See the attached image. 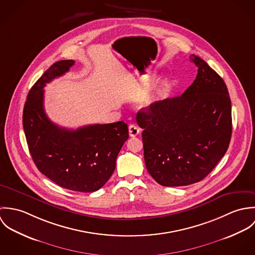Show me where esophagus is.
Instances as JSON below:
<instances>
[{
	"label": "esophagus",
	"instance_id": "1",
	"mask_svg": "<svg viewBox=\"0 0 255 255\" xmlns=\"http://www.w3.org/2000/svg\"><path fill=\"white\" fill-rule=\"evenodd\" d=\"M128 131H129V136L134 137V136H136V135L139 134L140 129H139V128H138L137 126H135V125H130V126L128 127Z\"/></svg>",
	"mask_w": 255,
	"mask_h": 255
}]
</instances>
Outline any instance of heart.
I'll return each mask as SVG.
<instances>
[{
	"mask_svg": "<svg viewBox=\"0 0 255 255\" xmlns=\"http://www.w3.org/2000/svg\"><path fill=\"white\" fill-rule=\"evenodd\" d=\"M152 102V97L151 98H149L147 101H146L145 103H144V105H150V103Z\"/></svg>",
	"mask_w": 255,
	"mask_h": 255,
	"instance_id": "heart-1",
	"label": "heart"
}]
</instances>
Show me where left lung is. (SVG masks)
<instances>
[{
  "mask_svg": "<svg viewBox=\"0 0 255 255\" xmlns=\"http://www.w3.org/2000/svg\"><path fill=\"white\" fill-rule=\"evenodd\" d=\"M198 68L182 96L141 109L146 168L164 186H182L203 180L225 155L232 136V106L223 78L201 58L191 55Z\"/></svg>",
  "mask_w": 255,
  "mask_h": 255,
  "instance_id": "8db88e82",
  "label": "left lung"
}]
</instances>
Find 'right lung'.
Segmentation results:
<instances>
[{
    "instance_id": "1",
    "label": "right lung",
    "mask_w": 255,
    "mask_h": 255,
    "mask_svg": "<svg viewBox=\"0 0 255 255\" xmlns=\"http://www.w3.org/2000/svg\"><path fill=\"white\" fill-rule=\"evenodd\" d=\"M73 60L53 64L30 89L22 124L38 170L58 185L80 192L100 189L115 171L117 156L128 138L123 121L89 125L75 130L52 123L44 110V87L69 72Z\"/></svg>"
}]
</instances>
